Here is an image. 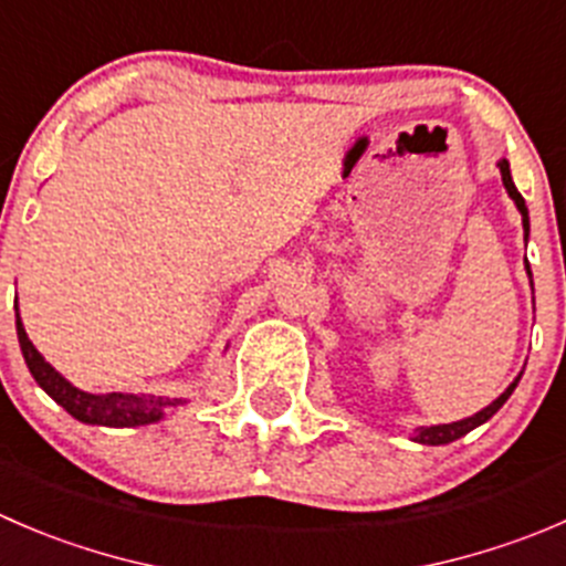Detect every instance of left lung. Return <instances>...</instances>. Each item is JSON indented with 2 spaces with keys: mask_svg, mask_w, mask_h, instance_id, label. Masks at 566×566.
Listing matches in <instances>:
<instances>
[{
  "mask_svg": "<svg viewBox=\"0 0 566 566\" xmlns=\"http://www.w3.org/2000/svg\"><path fill=\"white\" fill-rule=\"evenodd\" d=\"M497 166H501V177H503V185H506L509 196H512V199H514V205H517L520 216H523V229H525V234H528V207H525V199H523V196H520V190L514 188V182H512V174H509V163H506V160H501V163H497ZM525 265H528V260H525ZM528 273H531V268H528ZM517 381H520V376L514 378L512 384H509V389H506V392L501 395V398H497V400H492V403L486 406V409H481L479 415L468 417V420H459V422H446V426H431V429H417V434H415V442H422V446H448V442L459 440V437H464V434H468V431H473L475 426H481V422H486V420H490V417L495 415V411L501 409L503 403H506V400H509V395H512V392H514V387H517Z\"/></svg>",
  "mask_w": 566,
  "mask_h": 566,
  "instance_id": "8db88e82",
  "label": "left lung"
}]
</instances>
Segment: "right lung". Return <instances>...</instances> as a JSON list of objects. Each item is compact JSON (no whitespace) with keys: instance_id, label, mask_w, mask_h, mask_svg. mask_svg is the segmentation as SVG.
I'll use <instances>...</instances> for the list:
<instances>
[{"instance_id":"add662e5","label":"right lung","mask_w":566,"mask_h":566,"mask_svg":"<svg viewBox=\"0 0 566 566\" xmlns=\"http://www.w3.org/2000/svg\"><path fill=\"white\" fill-rule=\"evenodd\" d=\"M15 332H19L21 354H24V361L27 367H30L32 378H35V381L46 389V395H52L71 417H76V420L91 422V426H115V429H124V426H146V422L160 420L163 406H171V400L149 398V395L82 392V389L71 387V384L65 381L41 354H38V348L30 343L24 326H21L19 315H15Z\"/></svg>"}]
</instances>
